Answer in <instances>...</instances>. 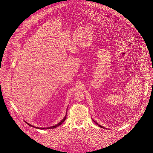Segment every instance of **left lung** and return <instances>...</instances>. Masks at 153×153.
<instances>
[{"label": "left lung", "instance_id": "left-lung-1", "mask_svg": "<svg viewBox=\"0 0 153 153\" xmlns=\"http://www.w3.org/2000/svg\"><path fill=\"white\" fill-rule=\"evenodd\" d=\"M93 120V121H94V122H95V123H96V124H97V125H98V126H99V127H101V128H104V129H105V127H102V126H101V125H100V124H98V123H97V122H96V121H94V120Z\"/></svg>", "mask_w": 153, "mask_h": 153}]
</instances>
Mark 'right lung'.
Returning a JSON list of instances; mask_svg holds the SVG:
<instances>
[{
	"label": "right lung",
	"mask_w": 153,
	"mask_h": 153,
	"mask_svg": "<svg viewBox=\"0 0 153 153\" xmlns=\"http://www.w3.org/2000/svg\"><path fill=\"white\" fill-rule=\"evenodd\" d=\"M66 111H67V109H66ZM66 113L65 116L64 117V118L58 123V124H56V125H55V126H51V127H46V128H41V127H35V126H33L32 125H31L30 124H29V123H27V122H26V121H25V122H26V124H27L29 126H30V127H33V128H37V129H39V130H47V129H52V128H56L57 127H58V126H61L64 122V121L66 120Z\"/></svg>",
	"instance_id": "1"
}]
</instances>
